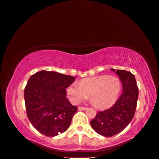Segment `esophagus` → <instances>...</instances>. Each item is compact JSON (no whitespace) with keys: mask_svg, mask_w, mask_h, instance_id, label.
<instances>
[{"mask_svg":"<svg viewBox=\"0 0 159 159\" xmlns=\"http://www.w3.org/2000/svg\"><path fill=\"white\" fill-rule=\"evenodd\" d=\"M78 108H79V110H83V111H86L87 109L86 107H82V106H79Z\"/></svg>","mask_w":159,"mask_h":159,"instance_id":"1","label":"esophagus"}]
</instances>
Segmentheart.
<instances>
[{
	"label": "heart",
	"mask_w": 159,
	"mask_h": 159,
	"mask_svg": "<svg viewBox=\"0 0 159 159\" xmlns=\"http://www.w3.org/2000/svg\"><path fill=\"white\" fill-rule=\"evenodd\" d=\"M121 89L120 79L113 75H98L80 80L79 85L72 84L66 89L68 98L79 104L89 96L92 103L98 108L108 107L115 102Z\"/></svg>",
	"instance_id": "1"
}]
</instances>
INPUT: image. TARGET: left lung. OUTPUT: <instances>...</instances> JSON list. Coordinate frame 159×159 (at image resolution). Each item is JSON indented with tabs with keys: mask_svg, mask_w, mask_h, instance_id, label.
Segmentation results:
<instances>
[{
	"mask_svg": "<svg viewBox=\"0 0 159 159\" xmlns=\"http://www.w3.org/2000/svg\"><path fill=\"white\" fill-rule=\"evenodd\" d=\"M121 80L123 93L112 107L98 112L91 125L98 134L111 137L122 131L131 121L136 109L139 89L134 74L111 68Z\"/></svg>",
	"mask_w": 159,
	"mask_h": 159,
	"instance_id": "left-lung-1",
	"label": "left lung"
}]
</instances>
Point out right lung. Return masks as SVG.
I'll return each mask as SVG.
<instances>
[{
  "label": "right lung",
  "mask_w": 159,
  "mask_h": 159,
  "mask_svg": "<svg viewBox=\"0 0 159 159\" xmlns=\"http://www.w3.org/2000/svg\"><path fill=\"white\" fill-rule=\"evenodd\" d=\"M75 78L55 71L34 73L24 90L28 119L38 131L48 137L58 136L69 128L76 106L66 98V88Z\"/></svg>",
  "instance_id": "obj_1"
}]
</instances>
